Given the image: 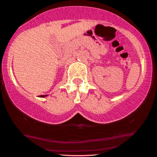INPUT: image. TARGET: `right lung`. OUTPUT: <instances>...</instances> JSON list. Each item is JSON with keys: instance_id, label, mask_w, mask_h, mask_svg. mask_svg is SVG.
<instances>
[{"instance_id": "obj_1", "label": "right lung", "mask_w": 157, "mask_h": 157, "mask_svg": "<svg viewBox=\"0 0 157 157\" xmlns=\"http://www.w3.org/2000/svg\"><path fill=\"white\" fill-rule=\"evenodd\" d=\"M45 96H46V95H42V97H45Z\"/></svg>"}]
</instances>
